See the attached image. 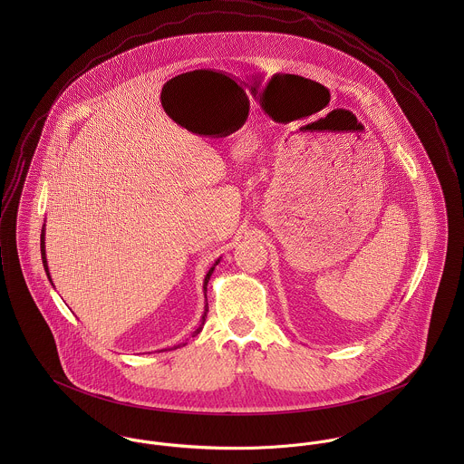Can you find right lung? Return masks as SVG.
<instances>
[{
	"mask_svg": "<svg viewBox=\"0 0 464 464\" xmlns=\"http://www.w3.org/2000/svg\"><path fill=\"white\" fill-rule=\"evenodd\" d=\"M41 256H43V265H44V269H46V275H50L48 273V266H46V254H44V230H43V234H41ZM218 265V263H216ZM214 265V266H216ZM214 266L208 269V273L205 275V280H203V291H207V284H208V278H210V275H212V271H214ZM205 316H207V307H205V313H203V322H205ZM197 331V334H198ZM177 348V346H175Z\"/></svg>",
	"mask_w": 464,
	"mask_h": 464,
	"instance_id": "add662e5",
	"label": "right lung"
}]
</instances>
